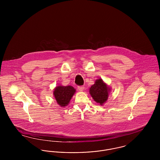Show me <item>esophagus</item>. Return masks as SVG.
Returning a JSON list of instances; mask_svg holds the SVG:
<instances>
[{
	"instance_id": "esophagus-1",
	"label": "esophagus",
	"mask_w": 160,
	"mask_h": 160,
	"mask_svg": "<svg viewBox=\"0 0 160 160\" xmlns=\"http://www.w3.org/2000/svg\"><path fill=\"white\" fill-rule=\"evenodd\" d=\"M85 89V87L83 86H78V89L79 91H83Z\"/></svg>"
}]
</instances>
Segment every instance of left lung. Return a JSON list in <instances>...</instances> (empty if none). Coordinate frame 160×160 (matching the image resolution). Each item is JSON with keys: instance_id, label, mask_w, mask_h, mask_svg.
I'll list each match as a JSON object with an SVG mask.
<instances>
[{"instance_id": "1", "label": "left lung", "mask_w": 160, "mask_h": 160, "mask_svg": "<svg viewBox=\"0 0 160 160\" xmlns=\"http://www.w3.org/2000/svg\"><path fill=\"white\" fill-rule=\"evenodd\" d=\"M110 89L102 79H98L89 89V92L93 99L100 105L104 103L108 98Z\"/></svg>"}]
</instances>
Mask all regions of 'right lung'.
I'll list each match as a JSON object with an SVG mask.
<instances>
[{"instance_id": "1", "label": "right lung", "mask_w": 160, "mask_h": 160, "mask_svg": "<svg viewBox=\"0 0 160 160\" xmlns=\"http://www.w3.org/2000/svg\"><path fill=\"white\" fill-rule=\"evenodd\" d=\"M75 92V89L72 86H59L55 89L53 95L58 105L65 107L69 103Z\"/></svg>"}]
</instances>
